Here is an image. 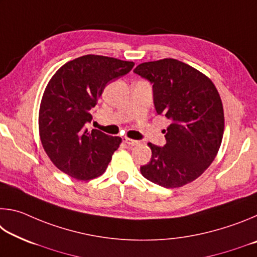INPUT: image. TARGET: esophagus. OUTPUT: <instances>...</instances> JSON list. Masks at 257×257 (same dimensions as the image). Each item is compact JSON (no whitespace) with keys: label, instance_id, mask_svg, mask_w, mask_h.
Here are the masks:
<instances>
[{"label":"esophagus","instance_id":"obj_1","mask_svg":"<svg viewBox=\"0 0 257 257\" xmlns=\"http://www.w3.org/2000/svg\"><path fill=\"white\" fill-rule=\"evenodd\" d=\"M122 141H123V143H125V144L130 145V146H134V145H137V144H138L137 141H135V139L127 138V137H123Z\"/></svg>","mask_w":257,"mask_h":257}]
</instances>
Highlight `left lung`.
I'll return each mask as SVG.
<instances>
[{
	"mask_svg": "<svg viewBox=\"0 0 257 257\" xmlns=\"http://www.w3.org/2000/svg\"><path fill=\"white\" fill-rule=\"evenodd\" d=\"M134 72L153 85L155 111L170 120L167 144H147L152 158L142 175L164 188L191 182L210 167L222 142L223 107L215 86L176 59L141 63Z\"/></svg>",
	"mask_w": 257,
	"mask_h": 257,
	"instance_id": "obj_1",
	"label": "left lung"
}]
</instances>
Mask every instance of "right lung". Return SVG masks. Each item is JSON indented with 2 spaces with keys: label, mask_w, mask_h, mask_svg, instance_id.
Segmentation results:
<instances>
[{
  "label": "right lung",
  "mask_w": 257,
  "mask_h": 257,
  "mask_svg": "<svg viewBox=\"0 0 257 257\" xmlns=\"http://www.w3.org/2000/svg\"><path fill=\"white\" fill-rule=\"evenodd\" d=\"M134 62L101 55H84L61 67L52 77L40 108V135L56 168L72 178L101 176L121 138L93 129V108L105 86L132 70Z\"/></svg>",
  "instance_id": "1"
}]
</instances>
